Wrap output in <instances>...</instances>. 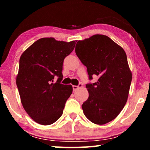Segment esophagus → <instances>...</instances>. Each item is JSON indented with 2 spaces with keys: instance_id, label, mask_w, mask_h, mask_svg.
Listing matches in <instances>:
<instances>
[{
  "instance_id": "esophagus-1",
  "label": "esophagus",
  "mask_w": 150,
  "mask_h": 150,
  "mask_svg": "<svg viewBox=\"0 0 150 150\" xmlns=\"http://www.w3.org/2000/svg\"><path fill=\"white\" fill-rule=\"evenodd\" d=\"M83 87V85L82 84H81V83H79V85L78 86H77V85H73V91H76L77 89L78 88H80V87Z\"/></svg>"
}]
</instances>
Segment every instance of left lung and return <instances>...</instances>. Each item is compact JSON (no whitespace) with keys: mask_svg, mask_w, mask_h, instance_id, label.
<instances>
[{"mask_svg":"<svg viewBox=\"0 0 150 150\" xmlns=\"http://www.w3.org/2000/svg\"><path fill=\"white\" fill-rule=\"evenodd\" d=\"M77 57L87 68L89 79L97 82L86 85L88 99L83 103V113L96 124H105L117 117L125 106L132 78L126 52L105 35L95 34L79 40Z\"/></svg>","mask_w":150,"mask_h":150,"instance_id":"obj_1","label":"left lung"}]
</instances>
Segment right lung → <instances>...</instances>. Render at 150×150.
Segmentation results:
<instances>
[{"instance_id": "right-lung-1", "label": "right lung", "mask_w": 150, "mask_h": 150, "mask_svg": "<svg viewBox=\"0 0 150 150\" xmlns=\"http://www.w3.org/2000/svg\"><path fill=\"white\" fill-rule=\"evenodd\" d=\"M76 42L43 38L21 55L16 85L23 108L35 122L50 125L62 115L73 92L72 85L60 83L63 60L74 50Z\"/></svg>"}]
</instances>
